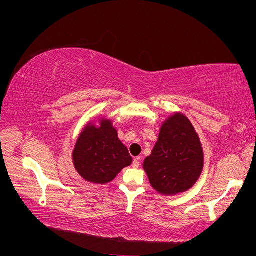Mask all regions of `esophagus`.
I'll list each match as a JSON object with an SVG mask.
<instances>
[{
  "label": "esophagus",
  "instance_id": "34e87169",
  "mask_svg": "<svg viewBox=\"0 0 256 256\" xmlns=\"http://www.w3.org/2000/svg\"><path fill=\"white\" fill-rule=\"evenodd\" d=\"M140 160H141V158H140V157H136V158H134V162H132V166H134V168H140V166H141V162H140Z\"/></svg>",
  "mask_w": 256,
  "mask_h": 256
}]
</instances>
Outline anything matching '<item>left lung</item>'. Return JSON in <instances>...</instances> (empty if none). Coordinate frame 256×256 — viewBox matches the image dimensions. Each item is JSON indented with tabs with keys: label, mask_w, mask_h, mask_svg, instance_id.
Returning a JSON list of instances; mask_svg holds the SVG:
<instances>
[{
	"label": "left lung",
	"mask_w": 256,
	"mask_h": 256,
	"mask_svg": "<svg viewBox=\"0 0 256 256\" xmlns=\"http://www.w3.org/2000/svg\"><path fill=\"white\" fill-rule=\"evenodd\" d=\"M204 166V154L194 127L184 114L175 113L162 125L158 141L143 168L152 187L174 196L193 187Z\"/></svg>",
	"instance_id": "8db88e82"
}]
</instances>
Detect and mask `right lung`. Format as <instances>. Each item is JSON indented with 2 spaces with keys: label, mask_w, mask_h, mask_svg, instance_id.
<instances>
[{
  "label": "right lung",
  "mask_w": 256,
  "mask_h": 256,
  "mask_svg": "<svg viewBox=\"0 0 256 256\" xmlns=\"http://www.w3.org/2000/svg\"><path fill=\"white\" fill-rule=\"evenodd\" d=\"M74 168L85 180L92 184L112 182L132 157L118 136L110 120H102L99 127L92 124L83 129L72 152Z\"/></svg>",
  "instance_id": "1"
}]
</instances>
